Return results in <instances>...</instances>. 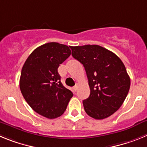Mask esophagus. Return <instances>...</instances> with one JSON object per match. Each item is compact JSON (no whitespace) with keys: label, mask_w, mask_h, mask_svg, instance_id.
I'll return each instance as SVG.
<instances>
[{"label":"esophagus","mask_w":147,"mask_h":147,"mask_svg":"<svg viewBox=\"0 0 147 147\" xmlns=\"http://www.w3.org/2000/svg\"><path fill=\"white\" fill-rule=\"evenodd\" d=\"M77 89H78V85H75V86L74 87V88H73V90H74L75 92H76V90H77Z\"/></svg>","instance_id":"1"}]
</instances>
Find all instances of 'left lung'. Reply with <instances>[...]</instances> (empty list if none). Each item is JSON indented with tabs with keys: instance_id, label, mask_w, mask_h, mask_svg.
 Returning <instances> with one entry per match:
<instances>
[{
	"instance_id": "obj_1",
	"label": "left lung",
	"mask_w": 147,
	"mask_h": 147,
	"mask_svg": "<svg viewBox=\"0 0 147 147\" xmlns=\"http://www.w3.org/2000/svg\"><path fill=\"white\" fill-rule=\"evenodd\" d=\"M72 56L85 67L90 93L83 100L85 112L104 119L117 111L124 102L130 79L124 63L112 51L98 45L71 46Z\"/></svg>"
}]
</instances>
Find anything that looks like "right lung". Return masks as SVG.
<instances>
[{"instance_id":"add662e5","label":"right lung","mask_w":147,"mask_h":147,"mask_svg":"<svg viewBox=\"0 0 147 147\" xmlns=\"http://www.w3.org/2000/svg\"><path fill=\"white\" fill-rule=\"evenodd\" d=\"M71 51L58 42L40 45L28 56L22 67L20 88L35 112L53 119L64 113L73 93L62 85L58 67Z\"/></svg>"}]
</instances>
